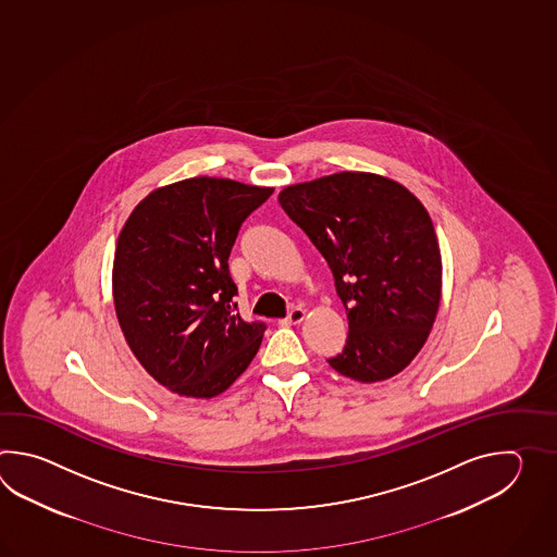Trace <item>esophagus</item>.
<instances>
[{
    "label": "esophagus",
    "instance_id": "34e87169",
    "mask_svg": "<svg viewBox=\"0 0 557 557\" xmlns=\"http://www.w3.org/2000/svg\"><path fill=\"white\" fill-rule=\"evenodd\" d=\"M305 317H307V310L305 308L295 307L290 312H288V322L290 324H300L302 320H305Z\"/></svg>",
    "mask_w": 557,
    "mask_h": 557
}]
</instances>
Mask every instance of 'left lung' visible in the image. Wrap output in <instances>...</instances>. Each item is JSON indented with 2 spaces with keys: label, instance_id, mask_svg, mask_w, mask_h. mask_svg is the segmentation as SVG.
Instances as JSON below:
<instances>
[{
  "label": "left lung",
  "instance_id": "1",
  "mask_svg": "<svg viewBox=\"0 0 557 557\" xmlns=\"http://www.w3.org/2000/svg\"><path fill=\"white\" fill-rule=\"evenodd\" d=\"M278 202L331 267L348 336L338 374L379 382L426 343L442 293L432 219L410 190L372 173H334L281 190Z\"/></svg>",
  "mask_w": 557,
  "mask_h": 557
}]
</instances>
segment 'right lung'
Masks as SVG:
<instances>
[{
  "mask_svg": "<svg viewBox=\"0 0 557 557\" xmlns=\"http://www.w3.org/2000/svg\"><path fill=\"white\" fill-rule=\"evenodd\" d=\"M273 190L231 178H185L149 193L119 233V326L141 367L178 396L225 392L261 346L264 322H245L235 312L228 255L245 219Z\"/></svg>",
  "mask_w": 557,
  "mask_h": 557,
  "instance_id": "add662e5",
  "label": "right lung"
}]
</instances>
